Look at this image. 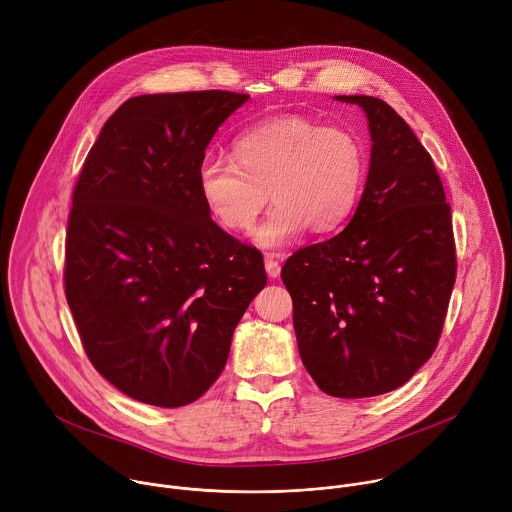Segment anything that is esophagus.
<instances>
[{
    "label": "esophagus",
    "instance_id": "1",
    "mask_svg": "<svg viewBox=\"0 0 512 512\" xmlns=\"http://www.w3.org/2000/svg\"><path fill=\"white\" fill-rule=\"evenodd\" d=\"M265 271H267L269 279H277V277H279L281 267H279V263L275 261L273 255H265Z\"/></svg>",
    "mask_w": 512,
    "mask_h": 512
}]
</instances>
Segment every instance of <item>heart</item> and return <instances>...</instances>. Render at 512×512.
<instances>
[{
  "mask_svg": "<svg viewBox=\"0 0 512 512\" xmlns=\"http://www.w3.org/2000/svg\"><path fill=\"white\" fill-rule=\"evenodd\" d=\"M364 178L367 152L360 139L302 115L261 121L233 141V160L206 158L198 166L200 196L229 231L253 229L271 196L275 204L253 233L263 249L285 247L308 229L330 233L342 227Z\"/></svg>",
  "mask_w": 512,
  "mask_h": 512,
  "instance_id": "1",
  "label": "heart"
}]
</instances>
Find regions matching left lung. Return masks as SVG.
I'll list each match as a JSON object with an SVG mask.
<instances>
[{
    "instance_id": "obj_1",
    "label": "left lung",
    "mask_w": 512,
    "mask_h": 512,
    "mask_svg": "<svg viewBox=\"0 0 512 512\" xmlns=\"http://www.w3.org/2000/svg\"><path fill=\"white\" fill-rule=\"evenodd\" d=\"M334 99L367 115V184L344 231L296 251L281 279L306 371L324 393L360 399L405 385L435 350L456 249L442 180L403 117L377 97Z\"/></svg>"
}]
</instances>
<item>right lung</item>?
Here are the masks:
<instances>
[{"label": "right lung", "mask_w": 512, "mask_h": 512, "mask_svg": "<svg viewBox=\"0 0 512 512\" xmlns=\"http://www.w3.org/2000/svg\"><path fill=\"white\" fill-rule=\"evenodd\" d=\"M249 95H139L103 125L72 194L64 289L93 367L127 397L182 407L221 377L267 283L198 188L216 129Z\"/></svg>", "instance_id": "obj_1"}]
</instances>
